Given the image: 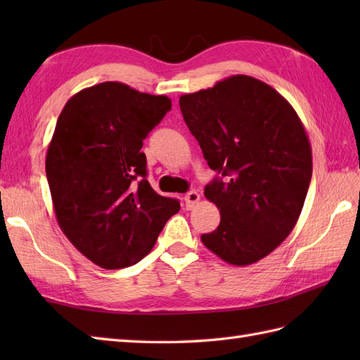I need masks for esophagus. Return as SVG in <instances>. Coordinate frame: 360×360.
Instances as JSON below:
<instances>
[{"label": "esophagus", "instance_id": "esophagus-1", "mask_svg": "<svg viewBox=\"0 0 360 360\" xmlns=\"http://www.w3.org/2000/svg\"><path fill=\"white\" fill-rule=\"evenodd\" d=\"M184 201H186V207L190 210L193 209L195 205L198 204V201H200V193L195 192V190H192V192H188L186 196H184Z\"/></svg>", "mask_w": 360, "mask_h": 360}]
</instances>
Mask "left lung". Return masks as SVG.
Returning <instances> with one entry per match:
<instances>
[{
    "mask_svg": "<svg viewBox=\"0 0 360 360\" xmlns=\"http://www.w3.org/2000/svg\"><path fill=\"white\" fill-rule=\"evenodd\" d=\"M186 124L212 170L204 195L219 226L201 241L233 266L269 255L292 232L312 174L308 134L285 97L249 75L179 97Z\"/></svg>",
    "mask_w": 360,
    "mask_h": 360,
    "instance_id": "left-lung-1",
    "label": "left lung"
}]
</instances>
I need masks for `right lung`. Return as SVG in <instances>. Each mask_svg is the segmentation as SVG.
Segmentation results:
<instances>
[{"label":"right lung","mask_w":360,"mask_h":360,"mask_svg":"<svg viewBox=\"0 0 360 360\" xmlns=\"http://www.w3.org/2000/svg\"><path fill=\"white\" fill-rule=\"evenodd\" d=\"M172 101L103 82L74 94L57 120L46 176L66 238L103 269L133 266L155 246L179 202L147 181L143 139Z\"/></svg>","instance_id":"right-lung-1"}]
</instances>
